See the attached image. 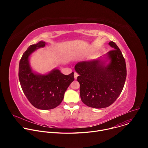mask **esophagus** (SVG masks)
I'll use <instances>...</instances> for the list:
<instances>
[{"mask_svg": "<svg viewBox=\"0 0 148 148\" xmlns=\"http://www.w3.org/2000/svg\"><path fill=\"white\" fill-rule=\"evenodd\" d=\"M78 74L76 73V72H74V78L76 79H77V77H78Z\"/></svg>", "mask_w": 148, "mask_h": 148, "instance_id": "obj_1", "label": "esophagus"}]
</instances>
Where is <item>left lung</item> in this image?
Wrapping results in <instances>:
<instances>
[{
    "instance_id": "obj_1",
    "label": "left lung",
    "mask_w": 148,
    "mask_h": 148,
    "mask_svg": "<svg viewBox=\"0 0 148 148\" xmlns=\"http://www.w3.org/2000/svg\"><path fill=\"white\" fill-rule=\"evenodd\" d=\"M109 45L114 50L104 55L105 57L78 62L74 67L79 74L77 81L81 101L91 108L110 106L121 94L125 82V58L114 42L110 41Z\"/></svg>"
}]
</instances>
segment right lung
Returning a JSON list of instances; mask_svg holds the SVG:
<instances>
[{
	"mask_svg": "<svg viewBox=\"0 0 148 148\" xmlns=\"http://www.w3.org/2000/svg\"><path fill=\"white\" fill-rule=\"evenodd\" d=\"M46 45V42L40 41L30 46L23 53L18 67V78L25 95L33 106L43 110L58 106L74 79L73 72L64 75L58 69H54L48 74H40L33 71L29 63L30 56Z\"/></svg>",
	"mask_w": 148,
	"mask_h": 148,
	"instance_id": "add662e5",
	"label": "right lung"
}]
</instances>
